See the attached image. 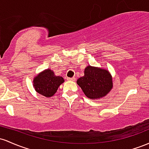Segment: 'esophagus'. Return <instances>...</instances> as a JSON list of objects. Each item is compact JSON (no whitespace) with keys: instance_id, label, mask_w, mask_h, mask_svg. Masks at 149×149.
Here are the masks:
<instances>
[{"instance_id":"esophagus-1","label":"esophagus","mask_w":149,"mask_h":149,"mask_svg":"<svg viewBox=\"0 0 149 149\" xmlns=\"http://www.w3.org/2000/svg\"><path fill=\"white\" fill-rule=\"evenodd\" d=\"M67 79H68V81H75L74 77H68L67 78Z\"/></svg>"}]
</instances>
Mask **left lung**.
<instances>
[{
	"label": "left lung",
	"instance_id": "obj_1",
	"mask_svg": "<svg viewBox=\"0 0 149 149\" xmlns=\"http://www.w3.org/2000/svg\"><path fill=\"white\" fill-rule=\"evenodd\" d=\"M77 83L88 98H101L111 91L113 81L110 73L106 70L88 66L84 70V76L79 78Z\"/></svg>",
	"mask_w": 149,
	"mask_h": 149
}]
</instances>
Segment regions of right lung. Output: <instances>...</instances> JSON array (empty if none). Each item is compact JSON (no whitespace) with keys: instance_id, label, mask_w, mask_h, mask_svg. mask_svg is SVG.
Returning a JSON list of instances; mask_svg holds the SVG:
<instances>
[{"instance_id":"right-lung-1","label":"right lung","mask_w":149,"mask_h":149,"mask_svg":"<svg viewBox=\"0 0 149 149\" xmlns=\"http://www.w3.org/2000/svg\"><path fill=\"white\" fill-rule=\"evenodd\" d=\"M64 79L62 77L56 76L52 70H46L34 79V86L39 94L51 97L55 94Z\"/></svg>"}]
</instances>
